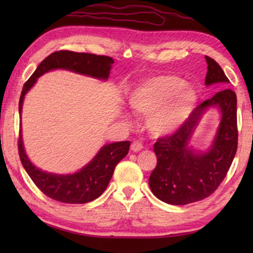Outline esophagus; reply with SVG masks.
I'll return each instance as SVG.
<instances>
[{
  "label": "esophagus",
  "mask_w": 253,
  "mask_h": 253,
  "mask_svg": "<svg viewBox=\"0 0 253 253\" xmlns=\"http://www.w3.org/2000/svg\"><path fill=\"white\" fill-rule=\"evenodd\" d=\"M144 148V146H143V144L140 143V142H138V140H134V142L131 143V146H130V149L132 152H139V151H142V149Z\"/></svg>",
  "instance_id": "1"
}]
</instances>
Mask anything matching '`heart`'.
<instances>
[{
    "instance_id": "heart-1",
    "label": "heart",
    "mask_w": 253,
    "mask_h": 253,
    "mask_svg": "<svg viewBox=\"0 0 253 253\" xmlns=\"http://www.w3.org/2000/svg\"><path fill=\"white\" fill-rule=\"evenodd\" d=\"M196 92L182 79L162 76L140 84L130 96V106L142 115H154L149 127L157 135L177 130L190 115L196 101Z\"/></svg>"
}]
</instances>
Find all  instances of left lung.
Returning a JSON list of instances; mask_svg holds the SVG:
<instances>
[{
  "instance_id": "left-lung-1",
  "label": "left lung",
  "mask_w": 253,
  "mask_h": 253,
  "mask_svg": "<svg viewBox=\"0 0 253 253\" xmlns=\"http://www.w3.org/2000/svg\"><path fill=\"white\" fill-rule=\"evenodd\" d=\"M205 59V84L229 83L215 60L208 55ZM212 105H217L221 110L219 129L212 147L208 152L196 154L188 146V142L200 116ZM237 149V95L224 88L196 107L173 134L157 138L154 144L157 164L148 181L153 194L173 205H185L209 198L226 176Z\"/></svg>"
}]
</instances>
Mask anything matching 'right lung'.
<instances>
[{"label": "right lung", "mask_w": 253, "mask_h": 253, "mask_svg": "<svg viewBox=\"0 0 253 253\" xmlns=\"http://www.w3.org/2000/svg\"><path fill=\"white\" fill-rule=\"evenodd\" d=\"M113 63L114 60L108 55L79 53L68 50L55 51L38 66L37 70L24 84L19 101V113L22 111L25 93L44 72L60 68L106 80L109 77ZM129 145L128 140L105 145L95 158L79 172L71 175H57L43 172L32 164L24 152L21 130L18 140L21 163L38 188L50 199L71 204L88 203L104 193L116 165L128 154Z\"/></svg>", "instance_id": "1"}]
</instances>
